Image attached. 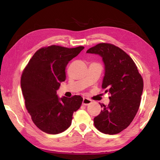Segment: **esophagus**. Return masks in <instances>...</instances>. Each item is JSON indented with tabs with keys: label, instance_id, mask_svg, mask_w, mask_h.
Listing matches in <instances>:
<instances>
[{
	"label": "esophagus",
	"instance_id": "obj_1",
	"mask_svg": "<svg viewBox=\"0 0 160 160\" xmlns=\"http://www.w3.org/2000/svg\"><path fill=\"white\" fill-rule=\"evenodd\" d=\"M91 103V100L88 99L87 98H83V101H82V104L85 105V106H87V105H89Z\"/></svg>",
	"mask_w": 160,
	"mask_h": 160
}]
</instances>
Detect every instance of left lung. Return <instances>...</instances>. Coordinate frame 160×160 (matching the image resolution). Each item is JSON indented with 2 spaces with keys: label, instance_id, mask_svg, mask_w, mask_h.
Masks as SVG:
<instances>
[{
  "label": "left lung",
  "instance_id": "1",
  "mask_svg": "<svg viewBox=\"0 0 160 160\" xmlns=\"http://www.w3.org/2000/svg\"><path fill=\"white\" fill-rule=\"evenodd\" d=\"M102 58L105 73L102 87L108 92L109 104L94 118V125L105 134L120 132L133 120L140 107L143 79L136 64L123 50L109 43H100L87 51Z\"/></svg>",
  "mask_w": 160,
  "mask_h": 160
}]
</instances>
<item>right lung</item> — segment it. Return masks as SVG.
I'll return each instance as SVG.
<instances>
[{
    "instance_id": "obj_1",
    "label": "right lung",
    "mask_w": 160,
    "mask_h": 160,
    "mask_svg": "<svg viewBox=\"0 0 160 160\" xmlns=\"http://www.w3.org/2000/svg\"><path fill=\"white\" fill-rule=\"evenodd\" d=\"M84 48L52 45L38 49L22 71L20 80L25 107L33 123L49 134H58L71 124L73 112L82 102L80 96L59 98L56 91L66 79L70 60Z\"/></svg>"
}]
</instances>
